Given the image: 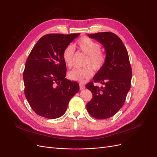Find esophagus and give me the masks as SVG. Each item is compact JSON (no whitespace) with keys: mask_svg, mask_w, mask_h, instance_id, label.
<instances>
[{"mask_svg":"<svg viewBox=\"0 0 157 157\" xmlns=\"http://www.w3.org/2000/svg\"><path fill=\"white\" fill-rule=\"evenodd\" d=\"M79 86H80V90H83V89L85 88V86H84V85L83 84H82V83L80 84Z\"/></svg>","mask_w":157,"mask_h":157,"instance_id":"obj_1","label":"esophagus"}]
</instances>
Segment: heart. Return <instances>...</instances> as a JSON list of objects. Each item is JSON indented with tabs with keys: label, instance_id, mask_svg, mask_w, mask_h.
Instances as JSON below:
<instances>
[{
	"label": "heart",
	"instance_id": "1",
	"mask_svg": "<svg viewBox=\"0 0 157 157\" xmlns=\"http://www.w3.org/2000/svg\"><path fill=\"white\" fill-rule=\"evenodd\" d=\"M78 48L85 54L88 55L85 61L86 67L76 68L68 74L69 78L75 81L84 82L91 78L94 75V70H99L105 63L106 58L101 52V46L96 42L87 36L80 39L76 44ZM75 50L72 46L66 47L63 52V59L65 65L71 67L73 65Z\"/></svg>",
	"mask_w": 157,
	"mask_h": 157
}]
</instances>
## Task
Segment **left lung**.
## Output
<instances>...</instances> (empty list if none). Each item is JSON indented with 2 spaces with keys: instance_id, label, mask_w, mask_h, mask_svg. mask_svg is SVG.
<instances>
[{
  "instance_id": "1",
  "label": "left lung",
  "mask_w": 157,
  "mask_h": 157,
  "mask_svg": "<svg viewBox=\"0 0 157 157\" xmlns=\"http://www.w3.org/2000/svg\"><path fill=\"white\" fill-rule=\"evenodd\" d=\"M88 36L103 46L106 60L93 78L94 82L103 86H94L92 82L86 85L93 95L86 108L94 118L105 119L115 115L124 105L131 86L132 68L126 47L117 35L103 32Z\"/></svg>"
}]
</instances>
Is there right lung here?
I'll return each instance as SVG.
<instances>
[{"label": "right lung", "instance_id": "1", "mask_svg": "<svg viewBox=\"0 0 157 157\" xmlns=\"http://www.w3.org/2000/svg\"><path fill=\"white\" fill-rule=\"evenodd\" d=\"M80 33L48 34L41 37L28 56L23 71L25 96L37 115L50 119L62 116L79 84L65 78L63 52Z\"/></svg>", "mask_w": 157, "mask_h": 157}]
</instances>
